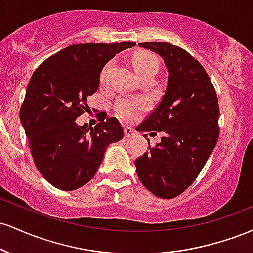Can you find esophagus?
Listing matches in <instances>:
<instances>
[{
  "instance_id": "obj_1",
  "label": "esophagus",
  "mask_w": 253,
  "mask_h": 253,
  "mask_svg": "<svg viewBox=\"0 0 253 253\" xmlns=\"http://www.w3.org/2000/svg\"><path fill=\"white\" fill-rule=\"evenodd\" d=\"M124 132H125V138H130V136H133L135 134V130L133 128H130V127H125Z\"/></svg>"
}]
</instances>
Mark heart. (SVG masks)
<instances>
[{
    "mask_svg": "<svg viewBox=\"0 0 253 253\" xmlns=\"http://www.w3.org/2000/svg\"><path fill=\"white\" fill-rule=\"evenodd\" d=\"M110 68V64L104 66L101 81H104L107 72ZM133 68L139 76L147 74V72H157L158 70V59L151 52H138L133 57ZM146 107V102L143 100H130V98H123L117 104V113L125 120H133L140 114Z\"/></svg>",
    "mask_w": 253,
    "mask_h": 253,
    "instance_id": "b5f03b06",
    "label": "heart"
}]
</instances>
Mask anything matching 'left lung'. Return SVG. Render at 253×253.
Instances as JSON below:
<instances>
[{"label": "left lung", "mask_w": 253, "mask_h": 253, "mask_svg": "<svg viewBox=\"0 0 253 253\" xmlns=\"http://www.w3.org/2000/svg\"><path fill=\"white\" fill-rule=\"evenodd\" d=\"M164 60L168 83L156 109L138 132H163L135 159L136 175L151 193L172 199L187 189L205 167L219 138V103L207 72L187 51L168 42H143ZM155 132H153V130Z\"/></svg>", "instance_id": "8db88e82"}]
</instances>
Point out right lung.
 Listing matches in <instances>:
<instances>
[{"label":"right lung","instance_id":"1","mask_svg":"<svg viewBox=\"0 0 253 253\" xmlns=\"http://www.w3.org/2000/svg\"><path fill=\"white\" fill-rule=\"evenodd\" d=\"M134 42L77 43L46 59L32 75L20 110L37 169L53 187L75 190L95 176L110 144L124 138L117 118L95 127L76 124L97 91L103 66Z\"/></svg>","mask_w":253,"mask_h":253}]
</instances>
